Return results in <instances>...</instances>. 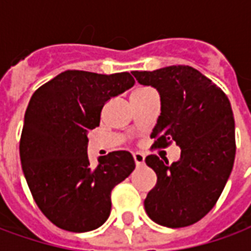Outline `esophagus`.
Segmentation results:
<instances>
[{
    "label": "esophagus",
    "mask_w": 251,
    "mask_h": 251,
    "mask_svg": "<svg viewBox=\"0 0 251 251\" xmlns=\"http://www.w3.org/2000/svg\"><path fill=\"white\" fill-rule=\"evenodd\" d=\"M133 158H134V161H136L137 167H141L142 164L145 163V156H144L142 153H134V154H133Z\"/></svg>",
    "instance_id": "obj_1"
}]
</instances>
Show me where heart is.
Masks as SVG:
<instances>
[{
  "label": "heart",
  "mask_w": 251,
  "mask_h": 251,
  "mask_svg": "<svg viewBox=\"0 0 251 251\" xmlns=\"http://www.w3.org/2000/svg\"><path fill=\"white\" fill-rule=\"evenodd\" d=\"M142 90H149V88H142ZM138 91H141V90H138Z\"/></svg>",
  "instance_id": "obj_1"
}]
</instances>
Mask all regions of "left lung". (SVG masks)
Returning a JSON list of instances; mask_svg holds the SVG:
<instances>
[{"label":"left lung","mask_w":251,"mask_h":251,"mask_svg":"<svg viewBox=\"0 0 251 251\" xmlns=\"http://www.w3.org/2000/svg\"><path fill=\"white\" fill-rule=\"evenodd\" d=\"M140 84L156 88L161 113L152 131L154 148L171 142L181 149L169 164L145 158L157 183L144 201L148 216L161 226L185 227L207 215L219 199L234 165L235 125L226 94L189 66L131 72Z\"/></svg>","instance_id":"left-lung-1"}]
</instances>
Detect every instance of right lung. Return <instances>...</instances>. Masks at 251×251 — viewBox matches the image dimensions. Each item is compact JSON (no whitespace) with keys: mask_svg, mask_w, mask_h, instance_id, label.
I'll return each instance as SVG.
<instances>
[{"mask_svg":"<svg viewBox=\"0 0 251 251\" xmlns=\"http://www.w3.org/2000/svg\"><path fill=\"white\" fill-rule=\"evenodd\" d=\"M134 86L129 72L102 75L68 70L37 88L24 117L20 157L41 212L63 230L91 231L107 221L111 189L136 168L117 151L90 164L88 130L99 126L106 102Z\"/></svg>","mask_w":251,"mask_h":251,"instance_id":"1","label":"right lung"}]
</instances>
